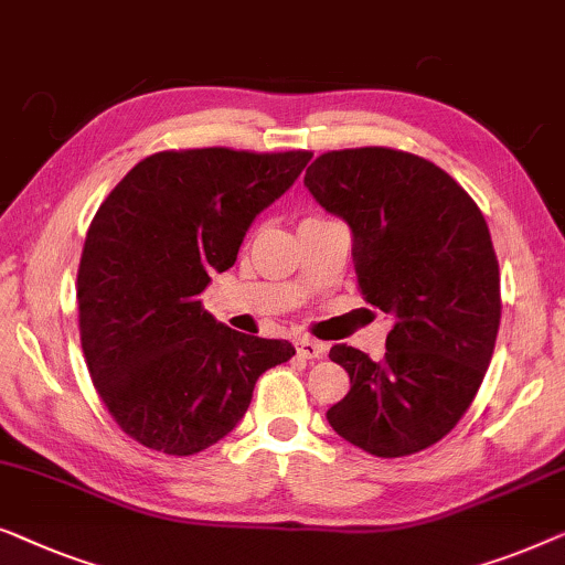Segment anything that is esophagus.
Here are the masks:
<instances>
[{
    "mask_svg": "<svg viewBox=\"0 0 565 565\" xmlns=\"http://www.w3.org/2000/svg\"><path fill=\"white\" fill-rule=\"evenodd\" d=\"M294 345H297V353L301 359H322L324 351H328L322 343H317V340H309V338H297L294 340Z\"/></svg>",
    "mask_w": 565,
    "mask_h": 565,
    "instance_id": "1",
    "label": "esophagus"
}]
</instances>
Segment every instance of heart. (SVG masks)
<instances>
[{"label": "heart", "mask_w": 565, "mask_h": 565, "mask_svg": "<svg viewBox=\"0 0 565 565\" xmlns=\"http://www.w3.org/2000/svg\"><path fill=\"white\" fill-rule=\"evenodd\" d=\"M305 220H322V214H309V217H305Z\"/></svg>", "instance_id": "b5f03b06"}]
</instances>
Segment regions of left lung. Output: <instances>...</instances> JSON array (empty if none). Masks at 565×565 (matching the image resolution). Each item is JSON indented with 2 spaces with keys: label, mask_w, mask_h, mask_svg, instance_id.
Wrapping results in <instances>:
<instances>
[{
  "label": "left lung",
  "mask_w": 565,
  "mask_h": 565,
  "mask_svg": "<svg viewBox=\"0 0 565 565\" xmlns=\"http://www.w3.org/2000/svg\"><path fill=\"white\" fill-rule=\"evenodd\" d=\"M305 186L348 222L363 299L394 320L381 361L332 345L351 392L328 423L379 458L430 448L471 407L494 353L502 294L487 220L456 179L407 150H328Z\"/></svg>",
  "instance_id": "obj_1"
}]
</instances>
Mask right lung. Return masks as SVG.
Masks as SVG:
<instances>
[{
    "mask_svg": "<svg viewBox=\"0 0 565 565\" xmlns=\"http://www.w3.org/2000/svg\"><path fill=\"white\" fill-rule=\"evenodd\" d=\"M312 153L161 150L94 214L78 264V335L102 404L150 450L194 456L241 423L258 376L294 355L206 312L210 276Z\"/></svg>",
    "mask_w": 565,
    "mask_h": 565,
    "instance_id": "1",
    "label": "right lung"
}]
</instances>
